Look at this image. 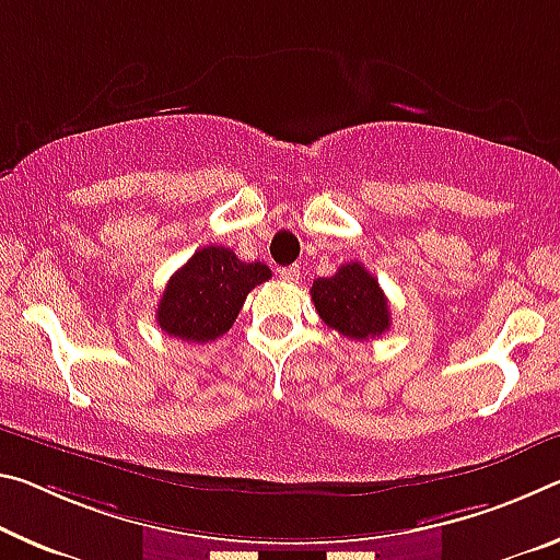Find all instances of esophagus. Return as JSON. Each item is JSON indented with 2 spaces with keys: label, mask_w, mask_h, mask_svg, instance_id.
Masks as SVG:
<instances>
[{
  "label": "esophagus",
  "mask_w": 560,
  "mask_h": 560,
  "mask_svg": "<svg viewBox=\"0 0 560 560\" xmlns=\"http://www.w3.org/2000/svg\"><path fill=\"white\" fill-rule=\"evenodd\" d=\"M279 277H281L283 281L296 283V281L301 279V269H299V266H283V269H279Z\"/></svg>",
  "instance_id": "esophagus-1"
}]
</instances>
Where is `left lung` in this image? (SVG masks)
Returning <instances> with one entry per match:
<instances>
[{
    "instance_id": "obj_1",
    "label": "left lung",
    "mask_w": 560,
    "mask_h": 560,
    "mask_svg": "<svg viewBox=\"0 0 560 560\" xmlns=\"http://www.w3.org/2000/svg\"><path fill=\"white\" fill-rule=\"evenodd\" d=\"M312 299L318 316L346 339L369 341L392 328L388 299L378 279L359 261L339 266L328 279H316Z\"/></svg>"
}]
</instances>
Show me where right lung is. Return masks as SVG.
Wrapping results in <instances>:
<instances>
[{"mask_svg":"<svg viewBox=\"0 0 560 560\" xmlns=\"http://www.w3.org/2000/svg\"><path fill=\"white\" fill-rule=\"evenodd\" d=\"M269 279L266 264L238 261L224 246H203L168 279L156 306V324L174 339L214 341L232 328L248 291Z\"/></svg>","mask_w":560,"mask_h":560,"instance_id":"obj_1","label":"right lung"}]
</instances>
